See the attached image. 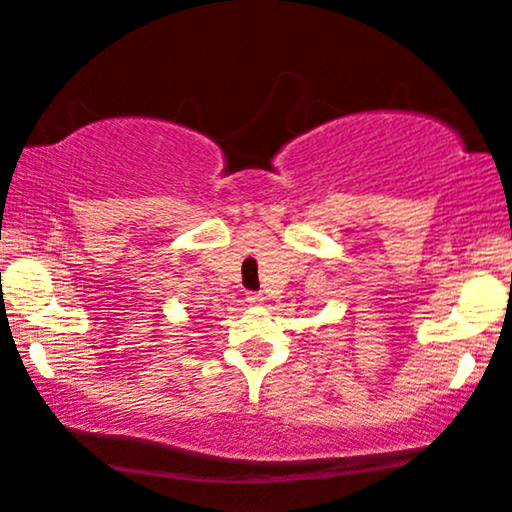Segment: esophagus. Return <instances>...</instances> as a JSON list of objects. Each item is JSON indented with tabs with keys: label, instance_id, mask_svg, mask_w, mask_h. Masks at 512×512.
<instances>
[{
	"label": "esophagus",
	"instance_id": "34e87169",
	"mask_svg": "<svg viewBox=\"0 0 512 512\" xmlns=\"http://www.w3.org/2000/svg\"><path fill=\"white\" fill-rule=\"evenodd\" d=\"M263 295L261 293H247V302H249V305H263Z\"/></svg>",
	"mask_w": 512,
	"mask_h": 512
}]
</instances>
